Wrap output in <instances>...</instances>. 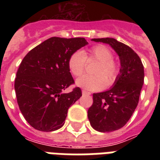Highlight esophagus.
<instances>
[{"instance_id":"1","label":"esophagus","mask_w":160,"mask_h":160,"mask_svg":"<svg viewBox=\"0 0 160 160\" xmlns=\"http://www.w3.org/2000/svg\"><path fill=\"white\" fill-rule=\"evenodd\" d=\"M82 94H83V95H90V92H89V91H87V90H82Z\"/></svg>"}]
</instances>
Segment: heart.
Masks as SVG:
<instances>
[{"mask_svg":"<svg viewBox=\"0 0 160 160\" xmlns=\"http://www.w3.org/2000/svg\"><path fill=\"white\" fill-rule=\"evenodd\" d=\"M87 62H96L91 72L77 79L76 85L89 90H99L105 86L114 85L120 74V64L113 58V52L105 45H96L87 51L81 53L75 51L68 60V68L74 76H80Z\"/></svg>","mask_w":160,"mask_h":160,"instance_id":"obj_1","label":"heart"}]
</instances>
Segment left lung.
<instances>
[{
    "mask_svg": "<svg viewBox=\"0 0 160 160\" xmlns=\"http://www.w3.org/2000/svg\"><path fill=\"white\" fill-rule=\"evenodd\" d=\"M92 41L109 44L120 59V74L114 86L105 92L93 94V105L88 109V118L95 130L112 132L124 126L136 109L144 84V65L129 46L115 39Z\"/></svg>",
    "mask_w": 160,
    "mask_h": 160,
    "instance_id": "1",
    "label": "left lung"
}]
</instances>
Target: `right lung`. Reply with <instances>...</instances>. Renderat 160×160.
<instances>
[{
  "label": "right lung",
  "instance_id": "add662e5",
  "mask_svg": "<svg viewBox=\"0 0 160 160\" xmlns=\"http://www.w3.org/2000/svg\"><path fill=\"white\" fill-rule=\"evenodd\" d=\"M87 44L81 37H51L24 57L16 72L15 90L20 110L34 129L50 132L64 125L68 109L82 95L79 87L62 93L75 84L68 60Z\"/></svg>",
  "mask_w": 160,
  "mask_h": 160
}]
</instances>
